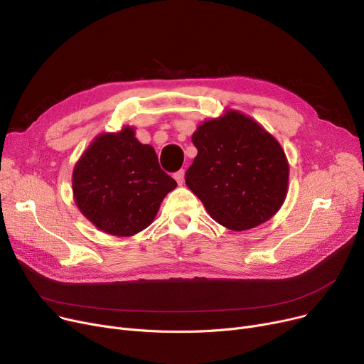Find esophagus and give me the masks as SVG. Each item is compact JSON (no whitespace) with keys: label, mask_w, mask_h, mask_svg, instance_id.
Listing matches in <instances>:
<instances>
[{"label":"esophagus","mask_w":364,"mask_h":364,"mask_svg":"<svg viewBox=\"0 0 364 364\" xmlns=\"http://www.w3.org/2000/svg\"><path fill=\"white\" fill-rule=\"evenodd\" d=\"M175 179L178 182V185H182L183 181H185V171L183 170H179L175 173Z\"/></svg>","instance_id":"obj_1"}]
</instances>
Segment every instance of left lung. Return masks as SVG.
I'll list each match as a JSON object with an SVG mask.
<instances>
[{"instance_id": "obj_1", "label": "left lung", "mask_w": 364, "mask_h": 364, "mask_svg": "<svg viewBox=\"0 0 364 364\" xmlns=\"http://www.w3.org/2000/svg\"><path fill=\"white\" fill-rule=\"evenodd\" d=\"M191 141L198 152L185 173L186 186L222 227L252 230L282 209L289 161L255 118L227 108L198 124Z\"/></svg>"}]
</instances>
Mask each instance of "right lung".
I'll return each instance as SVG.
<instances>
[{
  "label": "right lung",
  "mask_w": 364,
  "mask_h": 364,
  "mask_svg": "<svg viewBox=\"0 0 364 364\" xmlns=\"http://www.w3.org/2000/svg\"><path fill=\"white\" fill-rule=\"evenodd\" d=\"M176 186L160 168L155 149L136 139L133 126L99 133L73 170L78 210L97 230L115 237L148 228Z\"/></svg>",
  "instance_id": "1"
}]
</instances>
